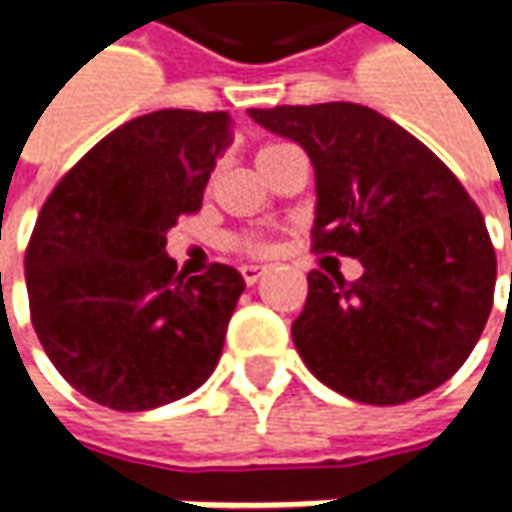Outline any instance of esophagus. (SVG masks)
Returning <instances> with one entry per match:
<instances>
[{"label":"esophagus","instance_id":"1","mask_svg":"<svg viewBox=\"0 0 512 512\" xmlns=\"http://www.w3.org/2000/svg\"><path fill=\"white\" fill-rule=\"evenodd\" d=\"M267 273L265 265H253V262H247V265H242V279H245L247 285H256L262 276Z\"/></svg>","mask_w":512,"mask_h":512}]
</instances>
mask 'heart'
I'll use <instances>...</instances> for the list:
<instances>
[{"label":"heart","mask_w":512,"mask_h":512,"mask_svg":"<svg viewBox=\"0 0 512 512\" xmlns=\"http://www.w3.org/2000/svg\"><path fill=\"white\" fill-rule=\"evenodd\" d=\"M267 148H273V145H267ZM262 148V150H267ZM242 247H247V250H265V242H256V239H247V242H242Z\"/></svg>","instance_id":"obj_1"}]
</instances>
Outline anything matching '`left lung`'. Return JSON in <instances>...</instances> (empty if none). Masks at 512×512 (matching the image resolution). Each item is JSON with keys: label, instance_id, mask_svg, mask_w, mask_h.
I'll use <instances>...</instances> for the list:
<instances>
[{"label": "left lung", "instance_id": "obj_1", "mask_svg": "<svg viewBox=\"0 0 512 512\" xmlns=\"http://www.w3.org/2000/svg\"><path fill=\"white\" fill-rule=\"evenodd\" d=\"M247 116L310 156L313 250L364 267L356 282L307 273L293 344L310 373L364 404L436 390L479 342L496 287V253L462 182L416 136L364 105H282Z\"/></svg>", "mask_w": 512, "mask_h": 512}]
</instances>
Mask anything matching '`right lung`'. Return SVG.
I'll list each match as a JSON object with an SVG mask.
<instances>
[{"mask_svg":"<svg viewBox=\"0 0 512 512\" xmlns=\"http://www.w3.org/2000/svg\"><path fill=\"white\" fill-rule=\"evenodd\" d=\"M230 142L222 110H153L90 148L42 207L25 253L30 322L96 404L153 410L216 370L245 279L230 265L176 273L165 245Z\"/></svg>","mask_w":512,"mask_h":512,"instance_id":"obj_1","label":"right lung"}]
</instances>
